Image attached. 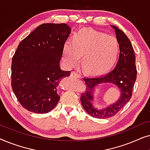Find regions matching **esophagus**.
I'll return each mask as SVG.
<instances>
[{
    "label": "esophagus",
    "mask_w": 150,
    "mask_h": 150,
    "mask_svg": "<svg viewBox=\"0 0 150 150\" xmlns=\"http://www.w3.org/2000/svg\"><path fill=\"white\" fill-rule=\"evenodd\" d=\"M71 76L73 77V78H79V77H80L79 74L76 72V71H72V72L71 73Z\"/></svg>",
    "instance_id": "34e87169"
}]
</instances>
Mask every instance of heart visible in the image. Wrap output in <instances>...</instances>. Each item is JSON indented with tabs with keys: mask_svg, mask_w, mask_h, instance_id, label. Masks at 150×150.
I'll return each instance as SVG.
<instances>
[{
	"mask_svg": "<svg viewBox=\"0 0 150 150\" xmlns=\"http://www.w3.org/2000/svg\"><path fill=\"white\" fill-rule=\"evenodd\" d=\"M120 52V45L115 37L90 28H82L71 36V44H63L62 57L69 67L75 66L79 57H81L83 71L99 75L112 68Z\"/></svg>",
	"mask_w": 150,
	"mask_h": 150,
	"instance_id": "obj_1",
	"label": "heart"
}]
</instances>
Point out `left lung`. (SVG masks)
I'll return each mask as SVG.
<instances>
[{"label":"left lung","mask_w":150,"mask_h":150,"mask_svg":"<svg viewBox=\"0 0 150 150\" xmlns=\"http://www.w3.org/2000/svg\"><path fill=\"white\" fill-rule=\"evenodd\" d=\"M115 30L117 40L120 48L117 64L113 70L101 76L85 77V90L82 93V106L88 114L98 119L109 118L115 115L129 102L132 95L134 84L137 79V67L135 65L134 49L128 37L115 26H111ZM110 82L118 86L121 90V96L118 101L102 110H97L93 106L94 88L99 83Z\"/></svg>","instance_id":"obj_1"}]
</instances>
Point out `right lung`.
Here are the masks:
<instances>
[{
  "label": "right lung",
  "mask_w": 150,
  "mask_h": 150,
  "mask_svg": "<svg viewBox=\"0 0 150 150\" xmlns=\"http://www.w3.org/2000/svg\"><path fill=\"white\" fill-rule=\"evenodd\" d=\"M70 30L64 23L42 24L18 45L12 58L11 87L28 111L46 113L58 103L59 82L70 75L59 67Z\"/></svg>",
  "instance_id": "obj_1"
}]
</instances>
